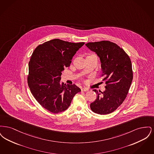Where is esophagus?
<instances>
[{
    "label": "esophagus",
    "mask_w": 154,
    "mask_h": 154,
    "mask_svg": "<svg viewBox=\"0 0 154 154\" xmlns=\"http://www.w3.org/2000/svg\"><path fill=\"white\" fill-rule=\"evenodd\" d=\"M89 90V89L87 88H81V91H87Z\"/></svg>",
    "instance_id": "34e87169"
}]
</instances>
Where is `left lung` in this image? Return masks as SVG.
Returning a JSON list of instances; mask_svg holds the SVG:
<instances>
[{
    "label": "left lung",
    "mask_w": 154,
    "mask_h": 154,
    "mask_svg": "<svg viewBox=\"0 0 154 154\" xmlns=\"http://www.w3.org/2000/svg\"><path fill=\"white\" fill-rule=\"evenodd\" d=\"M100 58L103 81L106 85L104 92L93 90L96 99L90 104L91 110L100 115L112 112L123 103L128 94L133 80L131 59L117 44L103 40L85 44Z\"/></svg>",
    "instance_id": "8db88e82"
}]
</instances>
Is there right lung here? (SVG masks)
Instances as JSON below:
<instances>
[{"label":"right lung","mask_w":154,"mask_h":154,"mask_svg":"<svg viewBox=\"0 0 154 154\" xmlns=\"http://www.w3.org/2000/svg\"><path fill=\"white\" fill-rule=\"evenodd\" d=\"M85 44L58 38L38 45L29 62L28 84L30 92L43 107L57 114L68 109L80 88L75 84H60L62 71L70 65L77 51Z\"/></svg>","instance_id":"add662e5"}]
</instances>
